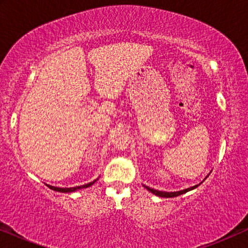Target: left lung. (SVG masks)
<instances>
[{
    "label": "left lung",
    "mask_w": 248,
    "mask_h": 248,
    "mask_svg": "<svg viewBox=\"0 0 248 248\" xmlns=\"http://www.w3.org/2000/svg\"><path fill=\"white\" fill-rule=\"evenodd\" d=\"M208 176H209V175H208ZM208 176H206V177H208ZM206 177H205L204 179H206ZM204 179H203V181H204ZM201 184H202V182L200 183V184H198V185L192 186V187L182 189V191H177V192H164V191H158V189H154V188L149 187V186H145V185H143V186H144L145 188L148 189L149 192H151L152 194H155V195H157V196H160V198H176V196L184 194V193H186V192L192 191V189L196 188V187H198V186H200Z\"/></svg>",
    "instance_id": "left-lung-1"
}]
</instances>
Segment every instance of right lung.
<instances>
[{"instance_id":"obj_1","label":"right lung","mask_w":248,"mask_h":248,"mask_svg":"<svg viewBox=\"0 0 248 248\" xmlns=\"http://www.w3.org/2000/svg\"><path fill=\"white\" fill-rule=\"evenodd\" d=\"M99 178V177H98ZM97 179H94V181L88 183V184H84V185H81V186H76V187H55V186H52V185H47L50 189H53V191H56V192H61V193H72V192H76L78 189H82V188H87L91 186L93 184H94L98 181Z\"/></svg>"}]
</instances>
